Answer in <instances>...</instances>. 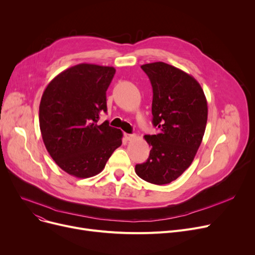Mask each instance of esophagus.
Returning a JSON list of instances; mask_svg holds the SVG:
<instances>
[{
    "instance_id": "esophagus-1",
    "label": "esophagus",
    "mask_w": 255,
    "mask_h": 255,
    "mask_svg": "<svg viewBox=\"0 0 255 255\" xmlns=\"http://www.w3.org/2000/svg\"><path fill=\"white\" fill-rule=\"evenodd\" d=\"M124 137H125L126 140H132L133 138H135V135L134 134H128V133H125Z\"/></svg>"
}]
</instances>
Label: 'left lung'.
I'll use <instances>...</instances> for the list:
<instances>
[{"label": "left lung", "mask_w": 255, "mask_h": 255, "mask_svg": "<svg viewBox=\"0 0 255 255\" xmlns=\"http://www.w3.org/2000/svg\"><path fill=\"white\" fill-rule=\"evenodd\" d=\"M140 67L153 88L152 123L159 131L144 135L150 156L135 165V172L146 182L164 185L178 179L193 161L206 130L207 99L197 80L176 67L163 62Z\"/></svg>", "instance_id": "8db88e82"}]
</instances>
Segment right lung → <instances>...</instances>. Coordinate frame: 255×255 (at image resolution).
Returning a JSON list of instances; mask_svg holds the SVG:
<instances>
[{
	"label": "right lung",
	"instance_id": "right-lung-1",
	"mask_svg": "<svg viewBox=\"0 0 255 255\" xmlns=\"http://www.w3.org/2000/svg\"><path fill=\"white\" fill-rule=\"evenodd\" d=\"M116 73L114 67L78 64L53 78L39 106V125L45 148L56 163L76 178L96 176L123 133L109 121L98 124L106 113V91Z\"/></svg>",
	"mask_w": 255,
	"mask_h": 255
}]
</instances>
